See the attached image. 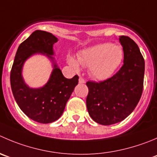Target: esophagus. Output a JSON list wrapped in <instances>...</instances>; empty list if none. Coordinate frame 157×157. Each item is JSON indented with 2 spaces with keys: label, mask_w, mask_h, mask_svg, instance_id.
Returning <instances> with one entry per match:
<instances>
[{
  "label": "esophagus",
  "mask_w": 157,
  "mask_h": 157,
  "mask_svg": "<svg viewBox=\"0 0 157 157\" xmlns=\"http://www.w3.org/2000/svg\"><path fill=\"white\" fill-rule=\"evenodd\" d=\"M85 82H86V81H85V80L83 78V77H80V78H79V83H84Z\"/></svg>",
  "instance_id": "esophagus-1"
}]
</instances>
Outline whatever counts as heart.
<instances>
[{
	"mask_svg": "<svg viewBox=\"0 0 157 157\" xmlns=\"http://www.w3.org/2000/svg\"><path fill=\"white\" fill-rule=\"evenodd\" d=\"M124 60V51L119 45L106 43L83 50L77 55L81 66L89 67L90 75L96 80H103L110 77ZM75 58L68 57V63L74 69L79 64Z\"/></svg>",
	"mask_w": 157,
	"mask_h": 157,
	"instance_id": "1",
	"label": "heart"
}]
</instances>
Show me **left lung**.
I'll list each match as a JSON object with an SVG mask.
<instances>
[{"label": "left lung", "mask_w": 157, "mask_h": 157, "mask_svg": "<svg viewBox=\"0 0 157 157\" xmlns=\"http://www.w3.org/2000/svg\"><path fill=\"white\" fill-rule=\"evenodd\" d=\"M124 50V65L103 81L86 82V107L97 124L108 126L126 119L140 101L144 88L145 62L139 47L127 36L119 38Z\"/></svg>", "instance_id": "1"}]
</instances>
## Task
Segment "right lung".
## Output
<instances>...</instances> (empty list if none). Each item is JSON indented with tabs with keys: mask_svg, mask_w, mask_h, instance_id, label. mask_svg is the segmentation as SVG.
<instances>
[{
	"mask_svg": "<svg viewBox=\"0 0 157 157\" xmlns=\"http://www.w3.org/2000/svg\"><path fill=\"white\" fill-rule=\"evenodd\" d=\"M57 40L52 33L35 30L18 47L10 71V86L17 103L29 118L40 124H50L60 118L74 87L78 84V76L67 79L54 62L51 56L54 55L53 45ZM35 53L44 54L54 63L49 80L40 88H29L22 77L24 62Z\"/></svg>",
	"mask_w": 157,
	"mask_h": 157,
	"instance_id": "add662e5",
	"label": "right lung"
}]
</instances>
